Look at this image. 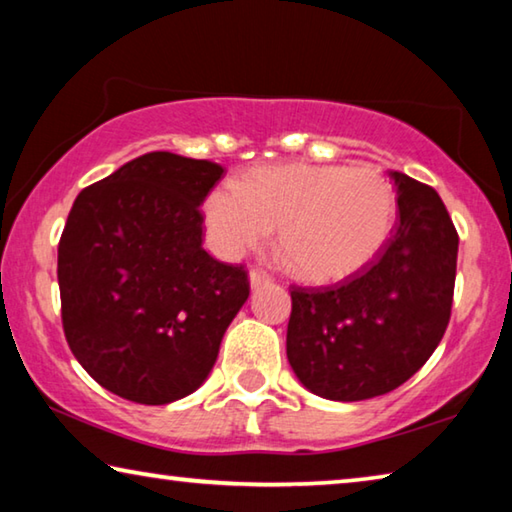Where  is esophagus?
Listing matches in <instances>:
<instances>
[{
	"label": "esophagus",
	"instance_id": "esophagus-1",
	"mask_svg": "<svg viewBox=\"0 0 512 512\" xmlns=\"http://www.w3.org/2000/svg\"><path fill=\"white\" fill-rule=\"evenodd\" d=\"M248 282H250V287L257 289V287H262V284L271 282V277H268L264 271H259V268H253V271L248 273Z\"/></svg>",
	"mask_w": 512,
	"mask_h": 512
}]
</instances>
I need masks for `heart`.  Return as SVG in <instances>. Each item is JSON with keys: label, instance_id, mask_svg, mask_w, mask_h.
<instances>
[{"label": "heart", "instance_id": "b5f03b06", "mask_svg": "<svg viewBox=\"0 0 512 512\" xmlns=\"http://www.w3.org/2000/svg\"><path fill=\"white\" fill-rule=\"evenodd\" d=\"M395 192L379 171L343 164H268L205 198L214 248L239 257L280 225V253L300 280L336 284L363 271L386 246Z\"/></svg>", "mask_w": 512, "mask_h": 512}]
</instances>
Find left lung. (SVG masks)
<instances>
[{
  "mask_svg": "<svg viewBox=\"0 0 512 512\" xmlns=\"http://www.w3.org/2000/svg\"><path fill=\"white\" fill-rule=\"evenodd\" d=\"M388 176L397 225L375 262L334 287L291 291L287 357L325 400L395 391L427 363L452 314L458 235L447 207L433 187Z\"/></svg>",
  "mask_w": 512,
  "mask_h": 512,
  "instance_id": "left-lung-1",
  "label": "left lung"
}]
</instances>
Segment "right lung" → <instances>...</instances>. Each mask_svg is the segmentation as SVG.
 Here are the masks:
<instances>
[{
    "label": "right lung",
    "mask_w": 512,
    "mask_h": 512,
    "mask_svg": "<svg viewBox=\"0 0 512 512\" xmlns=\"http://www.w3.org/2000/svg\"><path fill=\"white\" fill-rule=\"evenodd\" d=\"M223 167L140 155L76 196L58 244L69 350L106 391L137 404L192 395L248 300L244 266L203 248L201 203Z\"/></svg>",
    "instance_id": "add662e5"
}]
</instances>
